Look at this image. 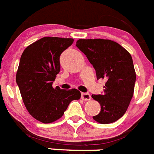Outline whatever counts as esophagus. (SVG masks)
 Here are the masks:
<instances>
[{
    "mask_svg": "<svg viewBox=\"0 0 154 154\" xmlns=\"http://www.w3.org/2000/svg\"><path fill=\"white\" fill-rule=\"evenodd\" d=\"M81 98L82 99H84L85 101H88V100H90L91 99V95L88 92L85 93H81Z\"/></svg>",
    "mask_w": 154,
    "mask_h": 154,
    "instance_id": "1",
    "label": "esophagus"
}]
</instances>
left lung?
<instances>
[{"label":"left lung","mask_w":154,"mask_h":154,"mask_svg":"<svg viewBox=\"0 0 154 154\" xmlns=\"http://www.w3.org/2000/svg\"><path fill=\"white\" fill-rule=\"evenodd\" d=\"M76 46L93 66L97 79L106 81L103 94L91 95L101 106L93 119L103 125L115 122L125 113L134 93L136 75L131 55L110 40L80 39Z\"/></svg>","instance_id":"1"}]
</instances>
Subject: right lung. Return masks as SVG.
Here are the masks:
<instances>
[{"mask_svg":"<svg viewBox=\"0 0 154 154\" xmlns=\"http://www.w3.org/2000/svg\"><path fill=\"white\" fill-rule=\"evenodd\" d=\"M73 43L72 38L43 37L28 46L21 55L16 83L28 112L42 123L59 119L71 102L81 98L77 89L52 87L60 71V55Z\"/></svg>","mask_w":154,"mask_h":154,"instance_id":"1","label":"right lung"}]
</instances>
